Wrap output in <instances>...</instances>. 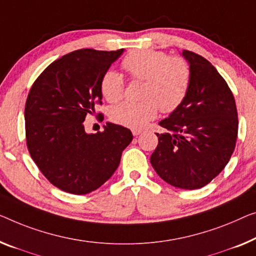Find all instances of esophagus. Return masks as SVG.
<instances>
[{"label": "esophagus", "mask_w": 256, "mask_h": 256, "mask_svg": "<svg viewBox=\"0 0 256 256\" xmlns=\"http://www.w3.org/2000/svg\"><path fill=\"white\" fill-rule=\"evenodd\" d=\"M141 132H142V131H141V130H138V128H133V130H132V134H133V136H139Z\"/></svg>", "instance_id": "obj_1"}]
</instances>
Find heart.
<instances>
[{"label":"heart","instance_id":"1","mask_svg":"<svg viewBox=\"0 0 256 256\" xmlns=\"http://www.w3.org/2000/svg\"><path fill=\"white\" fill-rule=\"evenodd\" d=\"M122 66L132 80H144L141 90L142 101H125L114 106L110 118L126 128H140L163 112H172L188 96L192 71L190 63L182 56L171 57L166 52L142 49L130 52L122 60ZM104 98L117 102L124 96L125 82L114 70H106L100 82Z\"/></svg>","mask_w":256,"mask_h":256}]
</instances>
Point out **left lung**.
I'll list each match as a JSON object with an SVG mask.
<instances>
[{
  "instance_id": "obj_1",
  "label": "left lung",
  "mask_w": 256,
  "mask_h": 256,
  "mask_svg": "<svg viewBox=\"0 0 256 256\" xmlns=\"http://www.w3.org/2000/svg\"><path fill=\"white\" fill-rule=\"evenodd\" d=\"M192 82L178 109L160 122L166 133H156L158 147L150 156L156 174L168 184L196 190L209 184L234 150L238 114L234 96L212 64L196 52L182 50Z\"/></svg>"
}]
</instances>
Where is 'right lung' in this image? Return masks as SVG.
<instances>
[{
	"mask_svg": "<svg viewBox=\"0 0 256 256\" xmlns=\"http://www.w3.org/2000/svg\"><path fill=\"white\" fill-rule=\"evenodd\" d=\"M122 52L78 49L49 64L30 87L28 150L44 176L64 192L82 196L104 185L133 139L128 128L112 123L95 134L84 128L94 104H102V76Z\"/></svg>",
	"mask_w": 256,
	"mask_h": 256,
	"instance_id": "add662e5",
	"label": "right lung"
}]
</instances>
